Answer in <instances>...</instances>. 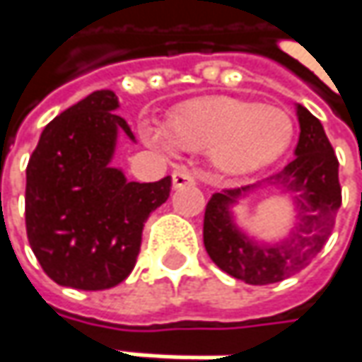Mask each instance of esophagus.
Here are the masks:
<instances>
[{
  "label": "esophagus",
  "mask_w": 362,
  "mask_h": 362,
  "mask_svg": "<svg viewBox=\"0 0 362 362\" xmlns=\"http://www.w3.org/2000/svg\"><path fill=\"white\" fill-rule=\"evenodd\" d=\"M194 184H196V178L186 170H178L172 174V186L174 188H184V186H194Z\"/></svg>",
  "instance_id": "obj_1"
}]
</instances>
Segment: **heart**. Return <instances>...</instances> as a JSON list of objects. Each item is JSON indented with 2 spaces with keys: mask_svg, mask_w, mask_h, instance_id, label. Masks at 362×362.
<instances>
[{
  "mask_svg": "<svg viewBox=\"0 0 362 362\" xmlns=\"http://www.w3.org/2000/svg\"><path fill=\"white\" fill-rule=\"evenodd\" d=\"M168 136L186 150H208L212 164L226 174H246L288 150L294 122L282 107L240 98H204L170 116Z\"/></svg>",
  "mask_w": 362,
  "mask_h": 362,
  "instance_id": "heart-1",
  "label": "heart"
}]
</instances>
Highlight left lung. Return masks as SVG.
Instances as JSON below:
<instances>
[{"instance_id":"obj_1","label":"left lung","mask_w":362,"mask_h":362,"mask_svg":"<svg viewBox=\"0 0 362 362\" xmlns=\"http://www.w3.org/2000/svg\"><path fill=\"white\" fill-rule=\"evenodd\" d=\"M296 114L300 124L296 158L268 178L272 186L296 194L300 222L291 238L267 246L246 238L232 224L228 204L250 186L212 194L206 204V252L220 270L248 284L281 282L310 264L329 240L343 202L339 160L322 124L303 106H296Z\"/></svg>"}]
</instances>
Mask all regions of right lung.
Returning a JSON list of instances; mask_svg holds the SVG:
<instances>
[{
	"instance_id": "add662e5",
	"label": "right lung",
	"mask_w": 362,
	"mask_h": 362,
	"mask_svg": "<svg viewBox=\"0 0 362 362\" xmlns=\"http://www.w3.org/2000/svg\"><path fill=\"white\" fill-rule=\"evenodd\" d=\"M118 98L98 90L42 132L25 170V230L33 255L57 284L106 291L136 264L144 222L170 196V176L128 182L110 166L118 132Z\"/></svg>"
}]
</instances>
